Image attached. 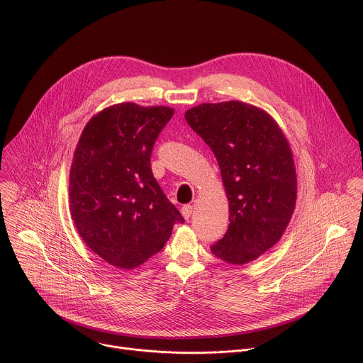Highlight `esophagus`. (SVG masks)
Instances as JSON below:
<instances>
[{
	"instance_id": "obj_1",
	"label": "esophagus",
	"mask_w": 363,
	"mask_h": 363,
	"mask_svg": "<svg viewBox=\"0 0 363 363\" xmlns=\"http://www.w3.org/2000/svg\"><path fill=\"white\" fill-rule=\"evenodd\" d=\"M192 206L191 205H184L182 208H181V213H182V216L188 220L189 218H191V215H192Z\"/></svg>"
}]
</instances>
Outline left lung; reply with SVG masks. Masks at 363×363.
<instances>
[{"instance_id":"8db88e82","label":"left lung","mask_w":363,"mask_h":363,"mask_svg":"<svg viewBox=\"0 0 363 363\" xmlns=\"http://www.w3.org/2000/svg\"><path fill=\"white\" fill-rule=\"evenodd\" d=\"M185 119L212 150L229 201L228 230L211 251L232 265L255 261L281 239L295 209L289 143L267 111L242 101L201 104Z\"/></svg>"}]
</instances>
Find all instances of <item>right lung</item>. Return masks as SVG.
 <instances>
[{
  "instance_id": "right-lung-1",
  "label": "right lung",
  "mask_w": 363,
  "mask_h": 363,
  "mask_svg": "<svg viewBox=\"0 0 363 363\" xmlns=\"http://www.w3.org/2000/svg\"><path fill=\"white\" fill-rule=\"evenodd\" d=\"M172 115L162 105H111L88 121L77 144L71 218L86 247L115 268L145 264L184 222L151 169L154 144Z\"/></svg>"
}]
</instances>
